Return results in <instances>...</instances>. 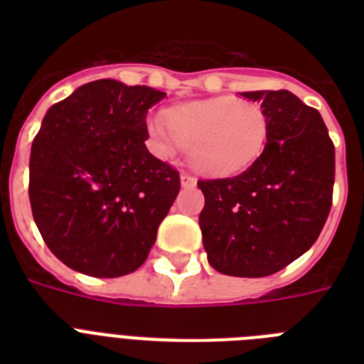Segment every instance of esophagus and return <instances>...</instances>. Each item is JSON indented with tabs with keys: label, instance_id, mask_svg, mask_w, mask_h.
I'll use <instances>...</instances> for the list:
<instances>
[{
	"label": "esophagus",
	"instance_id": "esophagus-1",
	"mask_svg": "<svg viewBox=\"0 0 364 364\" xmlns=\"http://www.w3.org/2000/svg\"><path fill=\"white\" fill-rule=\"evenodd\" d=\"M181 185L183 187H194V185H196V177H194L193 173H188V171H183Z\"/></svg>",
	"mask_w": 364,
	"mask_h": 364
}]
</instances>
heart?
Returning a JSON list of instances; mask_svg holds the SVG:
<instances>
[{
    "mask_svg": "<svg viewBox=\"0 0 364 364\" xmlns=\"http://www.w3.org/2000/svg\"><path fill=\"white\" fill-rule=\"evenodd\" d=\"M268 130V117L259 104L232 96L173 107L166 124L149 122V136L160 153H170L177 143L188 151L196 170L219 177L251 168L264 151Z\"/></svg>",
    "mask_w": 364,
    "mask_h": 364,
    "instance_id": "heart-1",
    "label": "heart"
}]
</instances>
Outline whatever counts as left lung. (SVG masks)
I'll list each match as a JSON object with an SVG mask.
<instances>
[{
    "mask_svg": "<svg viewBox=\"0 0 364 364\" xmlns=\"http://www.w3.org/2000/svg\"><path fill=\"white\" fill-rule=\"evenodd\" d=\"M268 117L260 159L240 176L200 179V228L221 274L264 277L319 238L333 205L334 145L319 111L289 90L242 92Z\"/></svg>",
    "mask_w": 364,
    "mask_h": 364,
    "instance_id": "1",
    "label": "left lung"
}]
</instances>
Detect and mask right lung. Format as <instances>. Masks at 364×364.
Masks as SVG:
<instances>
[{
    "label": "right lung",
    "instance_id": "right-lung-1",
    "mask_svg": "<svg viewBox=\"0 0 364 364\" xmlns=\"http://www.w3.org/2000/svg\"><path fill=\"white\" fill-rule=\"evenodd\" d=\"M166 94L113 79L54 104L31 143L30 204L65 266L119 277L145 262L181 181L145 147L147 111Z\"/></svg>",
    "mask_w": 364,
    "mask_h": 364
}]
</instances>
